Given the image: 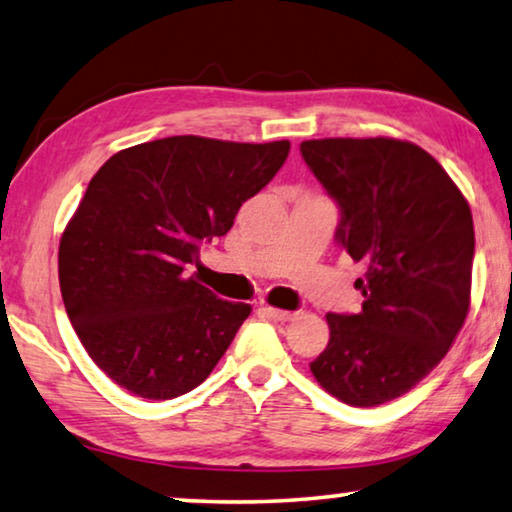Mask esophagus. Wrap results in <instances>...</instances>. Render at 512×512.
<instances>
[{
  "instance_id": "obj_1",
  "label": "esophagus",
  "mask_w": 512,
  "mask_h": 512,
  "mask_svg": "<svg viewBox=\"0 0 512 512\" xmlns=\"http://www.w3.org/2000/svg\"><path fill=\"white\" fill-rule=\"evenodd\" d=\"M266 315L271 319H276V322H292L296 317V312H289V310H280V308H264Z\"/></svg>"
}]
</instances>
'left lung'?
<instances>
[{"instance_id": "left-lung-1", "label": "left lung", "mask_w": 512, "mask_h": 512, "mask_svg": "<svg viewBox=\"0 0 512 512\" xmlns=\"http://www.w3.org/2000/svg\"><path fill=\"white\" fill-rule=\"evenodd\" d=\"M340 209L335 241L365 264L363 310L329 312L310 370L335 398L377 407L411 391L451 349L469 312L474 218L425 149L391 137L301 142Z\"/></svg>"}]
</instances>
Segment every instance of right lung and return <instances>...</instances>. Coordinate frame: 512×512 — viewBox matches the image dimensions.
<instances>
[{
  "instance_id": "right-lung-1",
  "label": "right lung",
  "mask_w": 512,
  "mask_h": 512,
  "mask_svg": "<svg viewBox=\"0 0 512 512\" xmlns=\"http://www.w3.org/2000/svg\"><path fill=\"white\" fill-rule=\"evenodd\" d=\"M289 142L174 135L114 154L61 234L59 287L98 368L133 395L172 400L211 375L248 303L186 278L202 243L282 167Z\"/></svg>"
}]
</instances>
